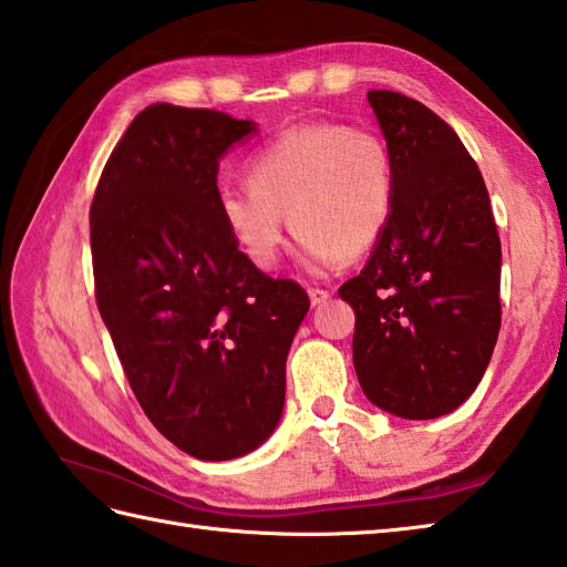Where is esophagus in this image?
<instances>
[{"label": "esophagus", "mask_w": 567, "mask_h": 567, "mask_svg": "<svg viewBox=\"0 0 567 567\" xmlns=\"http://www.w3.org/2000/svg\"><path fill=\"white\" fill-rule=\"evenodd\" d=\"M331 297V292L327 290V287H309V299H311V305H323L327 302V299Z\"/></svg>", "instance_id": "1"}]
</instances>
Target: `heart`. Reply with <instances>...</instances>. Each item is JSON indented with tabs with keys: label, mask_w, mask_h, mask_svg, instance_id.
Here are the masks:
<instances>
[{
	"label": "heart",
	"mask_w": 567,
	"mask_h": 567,
	"mask_svg": "<svg viewBox=\"0 0 567 567\" xmlns=\"http://www.w3.org/2000/svg\"><path fill=\"white\" fill-rule=\"evenodd\" d=\"M246 183L216 195L219 219L240 252L270 270L290 214L299 256L309 268L329 270L382 236L394 209L396 167L375 128L315 122L287 128L252 153Z\"/></svg>",
	"instance_id": "heart-1"
}]
</instances>
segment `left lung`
I'll list each match as a JSON object with an SVG mask.
<instances>
[{
  "instance_id": "obj_1",
  "label": "left lung",
  "mask_w": 567,
  "mask_h": 567,
  "mask_svg": "<svg viewBox=\"0 0 567 567\" xmlns=\"http://www.w3.org/2000/svg\"><path fill=\"white\" fill-rule=\"evenodd\" d=\"M368 102L394 155L396 197L368 265L339 287L355 311L353 365L372 404L436 419L473 394L495 351L499 234L455 131L400 92L370 90Z\"/></svg>"
}]
</instances>
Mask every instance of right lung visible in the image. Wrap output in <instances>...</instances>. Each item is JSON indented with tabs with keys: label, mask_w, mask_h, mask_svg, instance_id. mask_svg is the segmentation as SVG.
<instances>
[{
	"label": "right lung",
	"mask_w": 567,
	"mask_h": 567,
	"mask_svg": "<svg viewBox=\"0 0 567 567\" xmlns=\"http://www.w3.org/2000/svg\"><path fill=\"white\" fill-rule=\"evenodd\" d=\"M256 131L151 104L116 143L90 207L94 297L143 412L179 451L231 461L270 436L305 287L258 270L219 219L216 173Z\"/></svg>",
	"instance_id": "obj_1"
}]
</instances>
